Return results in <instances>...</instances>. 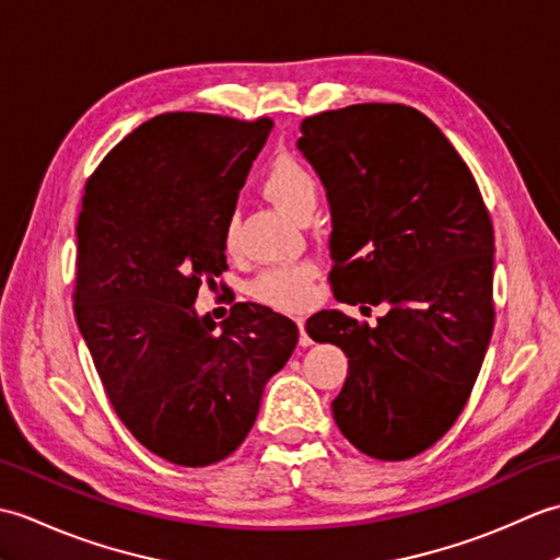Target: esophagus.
Segmentation results:
<instances>
[{"label":"esophagus","instance_id":"obj_1","mask_svg":"<svg viewBox=\"0 0 560 560\" xmlns=\"http://www.w3.org/2000/svg\"><path fill=\"white\" fill-rule=\"evenodd\" d=\"M299 329H301V347H311L313 339L307 337V331H305V323H303V319H299Z\"/></svg>","mask_w":560,"mask_h":560}]
</instances>
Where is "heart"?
<instances>
[{
	"label": "heart",
	"mask_w": 560,
	"mask_h": 560,
	"mask_svg": "<svg viewBox=\"0 0 560 560\" xmlns=\"http://www.w3.org/2000/svg\"><path fill=\"white\" fill-rule=\"evenodd\" d=\"M261 189L271 201H277L283 211H289L299 221L313 213L319 201V180L315 173L293 156H281L269 165L265 177H261ZM235 235L237 221L231 217L223 225V245L229 253L235 247ZM313 273L315 269L311 265L271 267L249 283V293L259 303L271 307L299 311L311 299Z\"/></svg>",
	"instance_id": "obj_1"
}]
</instances>
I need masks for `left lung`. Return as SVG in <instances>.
<instances>
[{
	"label": "left lung",
	"instance_id": "obj_1",
	"mask_svg": "<svg viewBox=\"0 0 560 560\" xmlns=\"http://www.w3.org/2000/svg\"><path fill=\"white\" fill-rule=\"evenodd\" d=\"M295 147L327 192L335 299L387 307L373 327L341 311L307 319L349 359L331 413L368 457L409 459L457 421L489 349V211L455 147L407 105L305 117Z\"/></svg>",
	"mask_w": 560,
	"mask_h": 560
}]
</instances>
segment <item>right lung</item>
Returning a JSON list of instances; mask_svg holds the SVG:
<instances>
[{"label": "right lung", "mask_w": 560, "mask_h": 560, "mask_svg": "<svg viewBox=\"0 0 560 560\" xmlns=\"http://www.w3.org/2000/svg\"><path fill=\"white\" fill-rule=\"evenodd\" d=\"M273 122L165 113L86 183L74 315L115 413L153 455L207 467L241 447L261 392L299 343L293 319L237 303L197 315L225 265L223 225Z\"/></svg>", "instance_id": "right-lung-1"}]
</instances>
